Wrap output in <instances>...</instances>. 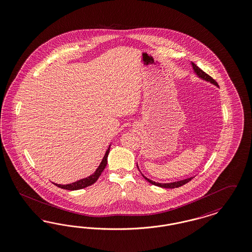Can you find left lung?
Here are the masks:
<instances>
[{
  "instance_id": "1",
  "label": "left lung",
  "mask_w": 252,
  "mask_h": 252,
  "mask_svg": "<svg viewBox=\"0 0 252 252\" xmlns=\"http://www.w3.org/2000/svg\"><path fill=\"white\" fill-rule=\"evenodd\" d=\"M191 65H192V67H193V69H194V72L196 73V75H197L198 78H200V79H202V80H204V81H206V82H209V83H211V84H213V85L219 87L218 83H217L212 77L209 76L207 73H205L202 69H200L196 64H194L193 62H191ZM137 168H138V165H137ZM138 169H139V168H138ZM142 176L145 178V180H147L150 184H152V185H154V186H159V187H163V188H177V187H180V186L186 185V184H187L188 182H190V181L194 178V177H191V178H187V179L181 180V181H178V182L162 184V183H156V182H154V181L148 179L147 177H145L143 174Z\"/></svg>"
}]
</instances>
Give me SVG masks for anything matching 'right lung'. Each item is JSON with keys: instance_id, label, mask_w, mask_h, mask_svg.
<instances>
[{"instance_id": "1", "label": "right lung", "mask_w": 252, "mask_h": 252, "mask_svg": "<svg viewBox=\"0 0 252 252\" xmlns=\"http://www.w3.org/2000/svg\"><path fill=\"white\" fill-rule=\"evenodd\" d=\"M110 147H111V144L106 151V153L104 154L100 164L98 166V168L96 169V171L92 174V175L88 176L87 178H84V179H81L77 182H74L72 184H69V185H58V184H55V186L62 188V189H66V190H79V189H83V188H86L88 186L93 185L94 183L97 182V180L98 179V177L101 174V172L104 170L106 164H107V157H108V154L110 152Z\"/></svg>"}]
</instances>
